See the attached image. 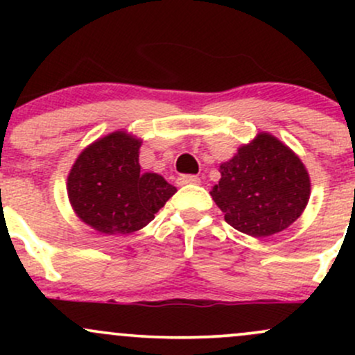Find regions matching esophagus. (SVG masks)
Wrapping results in <instances>:
<instances>
[{
	"label": "esophagus",
	"mask_w": 355,
	"mask_h": 355,
	"mask_svg": "<svg viewBox=\"0 0 355 355\" xmlns=\"http://www.w3.org/2000/svg\"><path fill=\"white\" fill-rule=\"evenodd\" d=\"M177 183L178 185H197V183H200V178L197 175H180L177 178Z\"/></svg>",
	"instance_id": "esophagus-1"
}]
</instances>
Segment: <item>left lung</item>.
Masks as SVG:
<instances>
[{"label":"left lung","mask_w":355,"mask_h":355,"mask_svg":"<svg viewBox=\"0 0 355 355\" xmlns=\"http://www.w3.org/2000/svg\"><path fill=\"white\" fill-rule=\"evenodd\" d=\"M220 182L210 191L225 222L252 237L282 232L302 215L311 178L300 158L268 133L240 146L220 165Z\"/></svg>","instance_id":"obj_1"}]
</instances>
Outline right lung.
<instances>
[{
	"label": "right lung",
	"mask_w": 355,
	"mask_h": 355,
	"mask_svg": "<svg viewBox=\"0 0 355 355\" xmlns=\"http://www.w3.org/2000/svg\"><path fill=\"white\" fill-rule=\"evenodd\" d=\"M140 145L125 132L110 133L83 150L68 175L73 210L101 234L144 229L177 191L162 175L141 170Z\"/></svg>",
	"instance_id": "right-lung-1"
}]
</instances>
